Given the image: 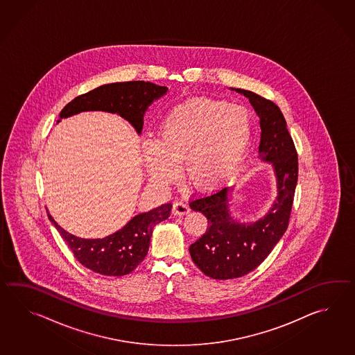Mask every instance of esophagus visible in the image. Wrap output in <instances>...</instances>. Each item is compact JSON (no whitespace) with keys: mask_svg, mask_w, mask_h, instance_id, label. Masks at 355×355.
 <instances>
[{"mask_svg":"<svg viewBox=\"0 0 355 355\" xmlns=\"http://www.w3.org/2000/svg\"><path fill=\"white\" fill-rule=\"evenodd\" d=\"M190 211V208L187 203L184 202H175L174 207H173V213L175 216H184V214H188Z\"/></svg>","mask_w":355,"mask_h":355,"instance_id":"esophagus-1","label":"esophagus"}]
</instances>
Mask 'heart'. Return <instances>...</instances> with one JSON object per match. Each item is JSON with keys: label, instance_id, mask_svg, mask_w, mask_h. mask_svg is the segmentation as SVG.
<instances>
[{"label": "heart", "instance_id": "1", "mask_svg": "<svg viewBox=\"0 0 355 355\" xmlns=\"http://www.w3.org/2000/svg\"><path fill=\"white\" fill-rule=\"evenodd\" d=\"M252 132V116L245 106L209 98L188 100L167 113L156 141L142 146L148 178L167 185L185 165L191 187H213L241 165Z\"/></svg>", "mask_w": 355, "mask_h": 355}]
</instances>
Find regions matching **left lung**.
I'll list each match as a JSON object with an SVG mask.
<instances>
[{"label": "left lung", "mask_w": 355, "mask_h": 355, "mask_svg": "<svg viewBox=\"0 0 355 355\" xmlns=\"http://www.w3.org/2000/svg\"><path fill=\"white\" fill-rule=\"evenodd\" d=\"M236 91L249 98L260 118L259 157L272 164L278 196L272 209L255 223L231 218L228 188L190 200V208L203 213L209 227L190 245L189 252L194 264L213 279L239 278L264 261L287 231L298 180L297 150L279 106L252 91Z\"/></svg>", "instance_id": "obj_1"}]
</instances>
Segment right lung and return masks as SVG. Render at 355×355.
I'll return each mask as SVG.
<instances>
[{
    "label": "right lung",
    "instance_id": "obj_1",
    "mask_svg": "<svg viewBox=\"0 0 355 355\" xmlns=\"http://www.w3.org/2000/svg\"><path fill=\"white\" fill-rule=\"evenodd\" d=\"M167 87L144 81L109 83L73 98L62 109L60 119L87 110H103L119 114L136 128H144V115L152 101L166 94ZM173 204H162L141 213L115 234L104 239H81L68 234L51 214L48 217L58 230L77 261L92 272L121 277L133 272L148 252L152 228L170 217Z\"/></svg>",
    "mask_w": 355,
    "mask_h": 355
}]
</instances>
